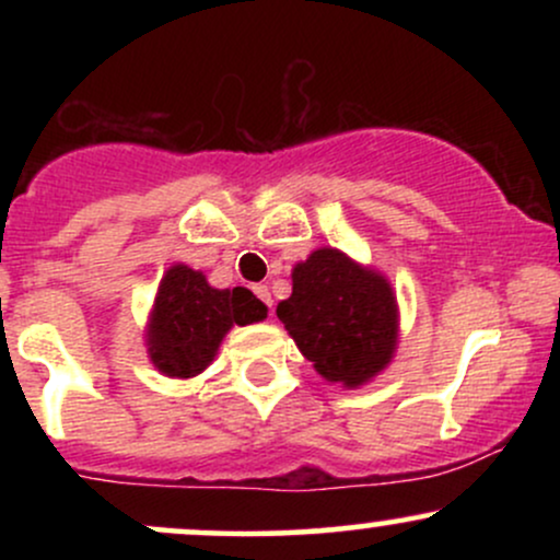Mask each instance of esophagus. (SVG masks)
<instances>
[{
	"label": "esophagus",
	"instance_id": "34e87169",
	"mask_svg": "<svg viewBox=\"0 0 560 560\" xmlns=\"http://www.w3.org/2000/svg\"><path fill=\"white\" fill-rule=\"evenodd\" d=\"M253 292H255V294H258V298H260L262 302H266V305H268V307H271V305H273V300H271V292H268V287H262V284H258V287H255V289H253Z\"/></svg>",
	"mask_w": 560,
	"mask_h": 560
}]
</instances>
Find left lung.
I'll list each match as a JSON object with an SVG mask.
<instances>
[{
	"label": "left lung",
	"instance_id": "1",
	"mask_svg": "<svg viewBox=\"0 0 560 560\" xmlns=\"http://www.w3.org/2000/svg\"><path fill=\"white\" fill-rule=\"evenodd\" d=\"M276 316L313 369L345 387L376 376L397 345V302L387 279L331 247L298 262L292 298L279 302Z\"/></svg>",
	"mask_w": 560,
	"mask_h": 560
}]
</instances>
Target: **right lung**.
<instances>
[{"label": "right lung", "mask_w": 560, "mask_h": 560, "mask_svg": "<svg viewBox=\"0 0 560 560\" xmlns=\"http://www.w3.org/2000/svg\"><path fill=\"white\" fill-rule=\"evenodd\" d=\"M266 318L249 289H213L199 271L173 266L160 281L150 324V355L163 374L189 378L205 371L231 326Z\"/></svg>", "instance_id": "right-lung-1"}]
</instances>
